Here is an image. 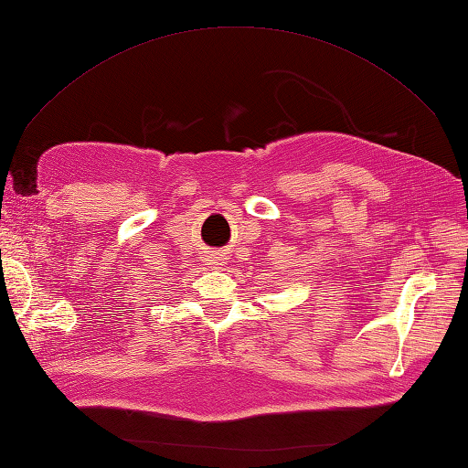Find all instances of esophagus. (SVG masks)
Instances as JSON below:
<instances>
[{
	"label": "esophagus",
	"instance_id": "esophagus-1",
	"mask_svg": "<svg viewBox=\"0 0 468 468\" xmlns=\"http://www.w3.org/2000/svg\"><path fill=\"white\" fill-rule=\"evenodd\" d=\"M207 261H208V265H213V268H215V265H221V255H218V253H210Z\"/></svg>",
	"mask_w": 468,
	"mask_h": 468
}]
</instances>
